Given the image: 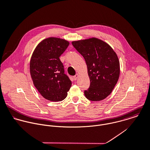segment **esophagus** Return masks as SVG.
<instances>
[{
  "label": "esophagus",
  "instance_id": "obj_1",
  "mask_svg": "<svg viewBox=\"0 0 150 150\" xmlns=\"http://www.w3.org/2000/svg\"><path fill=\"white\" fill-rule=\"evenodd\" d=\"M78 76H79V75H78V74H76L74 76V80H75V81H76V80L78 79Z\"/></svg>",
  "mask_w": 150,
  "mask_h": 150
}]
</instances>
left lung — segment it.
<instances>
[{"label":"left lung","mask_w":150,"mask_h":150,"mask_svg":"<svg viewBox=\"0 0 150 150\" xmlns=\"http://www.w3.org/2000/svg\"><path fill=\"white\" fill-rule=\"evenodd\" d=\"M84 58L90 79L89 88L84 91L91 101H99L108 96L117 82L120 64L116 52L105 42L92 38L72 42Z\"/></svg>","instance_id":"8db88e82"}]
</instances>
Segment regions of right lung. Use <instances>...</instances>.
<instances>
[{
  "instance_id": "add662e5",
  "label": "right lung",
  "mask_w": 150,
  "mask_h": 150,
  "mask_svg": "<svg viewBox=\"0 0 150 150\" xmlns=\"http://www.w3.org/2000/svg\"><path fill=\"white\" fill-rule=\"evenodd\" d=\"M68 41L50 37L42 40L34 50L30 63L35 87L46 99L61 101L67 96L72 82L64 72L59 57L68 47Z\"/></svg>"
}]
</instances>
